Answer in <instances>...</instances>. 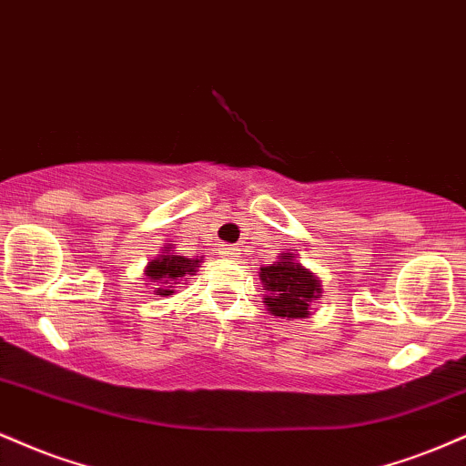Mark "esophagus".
<instances>
[{"label":"esophagus","mask_w":466,"mask_h":466,"mask_svg":"<svg viewBox=\"0 0 466 466\" xmlns=\"http://www.w3.org/2000/svg\"><path fill=\"white\" fill-rule=\"evenodd\" d=\"M218 254H221L223 258L234 260V258H238V256H240V248H238V245H223V248L218 249Z\"/></svg>","instance_id":"34e87169"}]
</instances>
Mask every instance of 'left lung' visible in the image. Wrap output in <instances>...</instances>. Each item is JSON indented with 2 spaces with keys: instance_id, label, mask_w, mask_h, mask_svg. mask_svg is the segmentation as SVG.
I'll return each mask as SVG.
<instances>
[{
  "instance_id": "1",
  "label": "left lung",
  "mask_w": 466,
  "mask_h": 466,
  "mask_svg": "<svg viewBox=\"0 0 466 466\" xmlns=\"http://www.w3.org/2000/svg\"><path fill=\"white\" fill-rule=\"evenodd\" d=\"M258 274L265 287L267 311L276 318H307L311 302L322 296V282L293 254H282L274 265L260 267Z\"/></svg>"
}]
</instances>
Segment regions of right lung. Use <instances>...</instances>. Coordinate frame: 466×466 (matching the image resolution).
<instances>
[{"instance_id": "1", "label": "right lung", "mask_w": 466, "mask_h": 466, "mask_svg": "<svg viewBox=\"0 0 466 466\" xmlns=\"http://www.w3.org/2000/svg\"><path fill=\"white\" fill-rule=\"evenodd\" d=\"M201 258H186L179 256L173 248H166L157 258L151 260L147 265V278L155 282V296H173L175 285H179V280H188L186 276H195L197 267H199Z\"/></svg>"}]
</instances>
